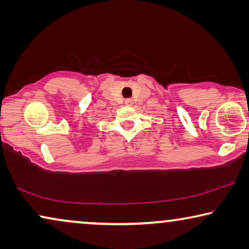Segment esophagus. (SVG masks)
<instances>
[{
    "label": "esophagus",
    "instance_id": "34e87169",
    "mask_svg": "<svg viewBox=\"0 0 249 249\" xmlns=\"http://www.w3.org/2000/svg\"><path fill=\"white\" fill-rule=\"evenodd\" d=\"M124 104L127 105V107H132V105H134V101H132L131 98H128V100L124 101Z\"/></svg>",
    "mask_w": 249,
    "mask_h": 249
}]
</instances>
